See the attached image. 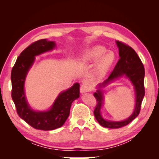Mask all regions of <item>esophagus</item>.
<instances>
[{
    "mask_svg": "<svg viewBox=\"0 0 159 159\" xmlns=\"http://www.w3.org/2000/svg\"><path fill=\"white\" fill-rule=\"evenodd\" d=\"M90 90V88L88 85L83 84L81 85V87L80 88V91L81 94H84L85 93H88Z\"/></svg>",
    "mask_w": 159,
    "mask_h": 159,
    "instance_id": "1",
    "label": "esophagus"
}]
</instances>
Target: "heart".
I'll use <instances>...</instances> for the list:
<instances>
[{
    "label": "heart",
    "instance_id": "b5f03b06",
    "mask_svg": "<svg viewBox=\"0 0 159 159\" xmlns=\"http://www.w3.org/2000/svg\"><path fill=\"white\" fill-rule=\"evenodd\" d=\"M116 56L112 51H108L102 45H95L85 50L79 57V61L84 65L95 64L93 74L98 79H102L109 73L114 65Z\"/></svg>",
    "mask_w": 159,
    "mask_h": 159
}]
</instances>
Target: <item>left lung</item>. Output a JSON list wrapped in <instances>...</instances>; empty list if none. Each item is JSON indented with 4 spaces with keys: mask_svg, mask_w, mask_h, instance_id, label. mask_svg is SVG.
<instances>
[{
    "mask_svg": "<svg viewBox=\"0 0 159 159\" xmlns=\"http://www.w3.org/2000/svg\"><path fill=\"white\" fill-rule=\"evenodd\" d=\"M119 51V60L114 67L108 79L103 83L98 85V90L93 94L97 99L96 107L94 115L96 120L102 126L109 128H119L123 127L138 117L141 108V104L144 96V68L140 59L133 48L123 43L116 41ZM125 76L129 79L134 87L136 93V106L135 109L130 117L121 122H113L106 120L102 117L101 109L103 105V94L101 88L105 87L109 83L115 81L120 77Z\"/></svg>",
    "mask_w": 159,
    "mask_h": 159,
    "instance_id": "left-lung-1",
    "label": "left lung"
}]
</instances>
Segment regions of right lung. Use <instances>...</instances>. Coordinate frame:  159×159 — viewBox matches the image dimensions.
<instances>
[{"label": "right lung", "instance_id": "add662e5", "mask_svg": "<svg viewBox=\"0 0 159 159\" xmlns=\"http://www.w3.org/2000/svg\"><path fill=\"white\" fill-rule=\"evenodd\" d=\"M55 46V41L47 39L33 43L21 52L11 72L12 99L19 116L38 130H52L61 127L69 117L72 102L80 97V85L76 83L59 94L52 105L46 111H36L29 105L25 90L28 72L36 56L52 50Z\"/></svg>", "mask_w": 159, "mask_h": 159}]
</instances>
